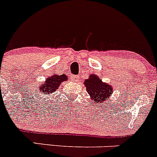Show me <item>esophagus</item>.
<instances>
[{"label": "esophagus", "instance_id": "obj_1", "mask_svg": "<svg viewBox=\"0 0 157 157\" xmlns=\"http://www.w3.org/2000/svg\"><path fill=\"white\" fill-rule=\"evenodd\" d=\"M78 78V76H77V75L72 76V77H71V79H72L73 81H77Z\"/></svg>", "mask_w": 157, "mask_h": 157}]
</instances>
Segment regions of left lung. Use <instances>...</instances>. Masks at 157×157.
<instances>
[{
  "mask_svg": "<svg viewBox=\"0 0 157 157\" xmlns=\"http://www.w3.org/2000/svg\"><path fill=\"white\" fill-rule=\"evenodd\" d=\"M86 91L90 95L92 103H105L113 93V87L111 84L103 82L95 74H90L89 78L84 81Z\"/></svg>",
  "mask_w": 157,
  "mask_h": 157,
  "instance_id": "8db88e82",
  "label": "left lung"
}]
</instances>
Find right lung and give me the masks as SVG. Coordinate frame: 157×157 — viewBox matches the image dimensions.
Here are the masks:
<instances>
[{
	"instance_id": "1",
	"label": "right lung",
	"mask_w": 157,
	"mask_h": 157,
	"mask_svg": "<svg viewBox=\"0 0 157 157\" xmlns=\"http://www.w3.org/2000/svg\"><path fill=\"white\" fill-rule=\"evenodd\" d=\"M68 80V76L65 75H57L56 73L46 78L45 82H43L38 87V91L41 95H46L45 97L51 96V94L59 89V86L63 82Z\"/></svg>"
}]
</instances>
